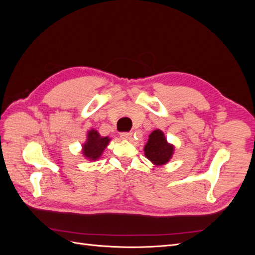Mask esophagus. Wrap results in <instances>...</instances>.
<instances>
[{
	"mask_svg": "<svg viewBox=\"0 0 255 255\" xmlns=\"http://www.w3.org/2000/svg\"><path fill=\"white\" fill-rule=\"evenodd\" d=\"M120 137L122 138V139H130V138H132V133L123 132L120 134Z\"/></svg>",
	"mask_w": 255,
	"mask_h": 255,
	"instance_id": "1",
	"label": "esophagus"
}]
</instances>
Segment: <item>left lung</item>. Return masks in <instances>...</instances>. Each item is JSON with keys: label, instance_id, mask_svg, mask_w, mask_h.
I'll return each mask as SVG.
<instances>
[{"label": "left lung", "instance_id": "obj_1", "mask_svg": "<svg viewBox=\"0 0 255 255\" xmlns=\"http://www.w3.org/2000/svg\"><path fill=\"white\" fill-rule=\"evenodd\" d=\"M173 153V146L169 144L163 132L155 129L149 136L148 143L144 145V155L155 165L168 163Z\"/></svg>", "mask_w": 255, "mask_h": 255}]
</instances>
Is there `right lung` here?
Here are the masks:
<instances>
[{
	"label": "right lung",
	"mask_w": 255,
	"mask_h": 255,
	"mask_svg": "<svg viewBox=\"0 0 255 255\" xmlns=\"http://www.w3.org/2000/svg\"><path fill=\"white\" fill-rule=\"evenodd\" d=\"M110 142L109 137H101L95 129L88 132L87 142L83 145L84 155L89 159H98Z\"/></svg>",
	"instance_id": "right-lung-1"
}]
</instances>
